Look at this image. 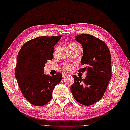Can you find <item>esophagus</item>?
<instances>
[{
    "label": "esophagus",
    "mask_w": 130,
    "mask_h": 130,
    "mask_svg": "<svg viewBox=\"0 0 130 130\" xmlns=\"http://www.w3.org/2000/svg\"><path fill=\"white\" fill-rule=\"evenodd\" d=\"M68 76H71L70 75H69V74H67V73H63V78H66L67 77H68Z\"/></svg>",
    "instance_id": "34e87169"
}]
</instances>
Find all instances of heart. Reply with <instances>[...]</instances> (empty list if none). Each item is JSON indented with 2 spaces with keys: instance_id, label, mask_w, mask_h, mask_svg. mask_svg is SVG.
Wrapping results in <instances>:
<instances>
[{
  "instance_id": "heart-1",
  "label": "heart",
  "mask_w": 130,
  "mask_h": 130,
  "mask_svg": "<svg viewBox=\"0 0 130 130\" xmlns=\"http://www.w3.org/2000/svg\"><path fill=\"white\" fill-rule=\"evenodd\" d=\"M77 45H78L77 44L74 43V42H70V43L69 44V48H73ZM72 69H73V66L72 65L67 64L64 66V69L66 71H70L72 70Z\"/></svg>"
}]
</instances>
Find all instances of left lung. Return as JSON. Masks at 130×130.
<instances>
[{"mask_svg": "<svg viewBox=\"0 0 130 130\" xmlns=\"http://www.w3.org/2000/svg\"><path fill=\"white\" fill-rule=\"evenodd\" d=\"M76 41L82 45L83 54L79 72H86L83 80L73 75L74 83L70 90L74 99L89 106L100 100L111 79V56L106 44L92 35L82 34Z\"/></svg>", "mask_w": 130, "mask_h": 130, "instance_id": "obj_1", "label": "left lung"}]
</instances>
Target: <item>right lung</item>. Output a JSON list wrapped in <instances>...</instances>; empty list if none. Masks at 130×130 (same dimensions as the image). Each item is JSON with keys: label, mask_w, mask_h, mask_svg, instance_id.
Returning a JSON list of instances; mask_svg holds the SVG:
<instances>
[{"label": "right lung", "mask_w": 130, "mask_h": 130, "mask_svg": "<svg viewBox=\"0 0 130 130\" xmlns=\"http://www.w3.org/2000/svg\"><path fill=\"white\" fill-rule=\"evenodd\" d=\"M61 35L41 36L25 43L17 56L15 75L24 96L35 106H43L52 98L55 86L62 79L61 73L44 74V66L53 57L54 47Z\"/></svg>", "instance_id": "obj_1"}]
</instances>
